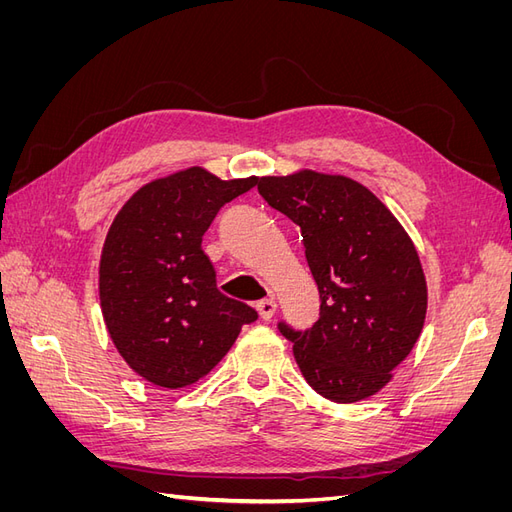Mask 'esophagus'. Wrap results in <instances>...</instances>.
I'll use <instances>...</instances> for the list:
<instances>
[{"mask_svg":"<svg viewBox=\"0 0 512 512\" xmlns=\"http://www.w3.org/2000/svg\"><path fill=\"white\" fill-rule=\"evenodd\" d=\"M256 309L262 320H271L277 312V301L275 299H262L256 303Z\"/></svg>","mask_w":512,"mask_h":512,"instance_id":"esophagus-1","label":"esophagus"}]
</instances>
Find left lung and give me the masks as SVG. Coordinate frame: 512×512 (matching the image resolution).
Returning a JSON list of instances; mask_svg holds the SVG:
<instances>
[{"label":"left lung","instance_id":"obj_1","mask_svg":"<svg viewBox=\"0 0 512 512\" xmlns=\"http://www.w3.org/2000/svg\"><path fill=\"white\" fill-rule=\"evenodd\" d=\"M256 185L301 228L320 292L312 329L277 324L303 378L337 404L376 395L425 324L427 282L412 239L382 200L350 177L303 168Z\"/></svg>","mask_w":512,"mask_h":512}]
</instances>
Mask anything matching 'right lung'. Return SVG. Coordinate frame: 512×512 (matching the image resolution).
<instances>
[{"mask_svg": "<svg viewBox=\"0 0 512 512\" xmlns=\"http://www.w3.org/2000/svg\"><path fill=\"white\" fill-rule=\"evenodd\" d=\"M258 177L220 179L192 166L136 190L106 232L100 307L123 361L162 389L194 384L258 314L215 286L203 235Z\"/></svg>", "mask_w": 512, "mask_h": 512, "instance_id": "right-lung-1", "label": "right lung"}]
</instances>
